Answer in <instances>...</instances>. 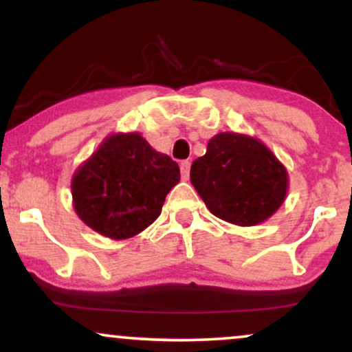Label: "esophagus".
<instances>
[{
  "instance_id": "esophagus-1",
  "label": "esophagus",
  "mask_w": 352,
  "mask_h": 352,
  "mask_svg": "<svg viewBox=\"0 0 352 352\" xmlns=\"http://www.w3.org/2000/svg\"><path fill=\"white\" fill-rule=\"evenodd\" d=\"M180 172H182V179L187 180L188 175H190V162H188V160H184V162L180 164Z\"/></svg>"
}]
</instances>
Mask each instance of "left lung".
<instances>
[{"instance_id":"8db88e82","label":"left lung","mask_w":352,"mask_h":352,"mask_svg":"<svg viewBox=\"0 0 352 352\" xmlns=\"http://www.w3.org/2000/svg\"><path fill=\"white\" fill-rule=\"evenodd\" d=\"M190 182L213 215L253 227L281 207L288 172L254 137L221 132L210 139L207 153L192 164Z\"/></svg>"}]
</instances>
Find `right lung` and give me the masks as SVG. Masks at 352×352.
<instances>
[{
    "label": "right lung",
    "instance_id": "1",
    "mask_svg": "<svg viewBox=\"0 0 352 352\" xmlns=\"http://www.w3.org/2000/svg\"><path fill=\"white\" fill-rule=\"evenodd\" d=\"M179 180L177 162L142 135L112 134L72 175L74 210L94 232L125 240L157 220Z\"/></svg>",
    "mask_w": 352,
    "mask_h": 352
}]
</instances>
